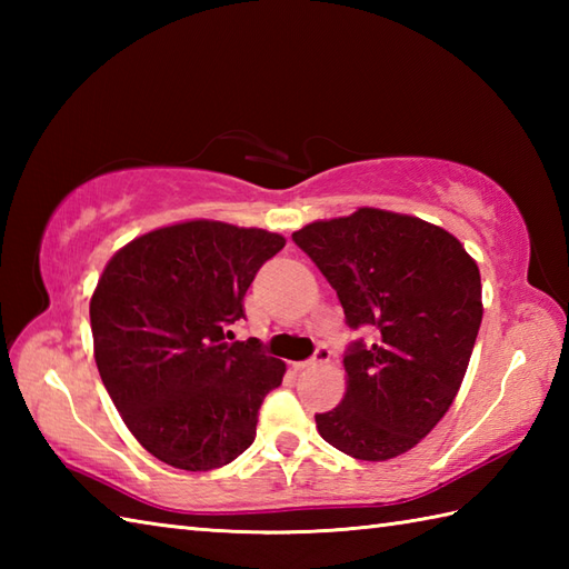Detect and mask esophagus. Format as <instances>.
<instances>
[{"mask_svg": "<svg viewBox=\"0 0 569 569\" xmlns=\"http://www.w3.org/2000/svg\"><path fill=\"white\" fill-rule=\"evenodd\" d=\"M330 357H332V352H330V347H325V345H318V349H316V355H312L308 361H296V369H306V367H316V365H328L330 361Z\"/></svg>", "mask_w": 569, "mask_h": 569, "instance_id": "esophagus-1", "label": "esophagus"}]
</instances>
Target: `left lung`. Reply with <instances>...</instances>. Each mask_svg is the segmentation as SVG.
Returning a JSON list of instances; mask_svg holds the SVG:
<instances>
[{"instance_id": "left-lung-1", "label": "left lung", "mask_w": 569, "mask_h": 569, "mask_svg": "<svg viewBox=\"0 0 569 569\" xmlns=\"http://www.w3.org/2000/svg\"><path fill=\"white\" fill-rule=\"evenodd\" d=\"M337 291L355 340L345 352L347 393L318 413L337 450L381 462L408 452L450 410L481 325L477 263L445 229L361 208L293 232Z\"/></svg>"}]
</instances>
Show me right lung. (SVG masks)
Wrapping results in <instances>:
<instances>
[{
	"label": "right lung",
	"mask_w": 569,
	"mask_h": 569,
	"mask_svg": "<svg viewBox=\"0 0 569 569\" xmlns=\"http://www.w3.org/2000/svg\"><path fill=\"white\" fill-rule=\"evenodd\" d=\"M281 234L196 220L117 251L90 300L94 361L131 435L161 462L208 471L257 438L286 365L257 337L232 340L244 296Z\"/></svg>",
	"instance_id": "1"
}]
</instances>
